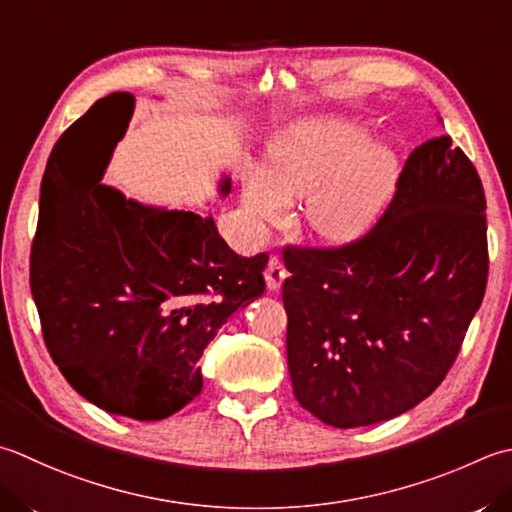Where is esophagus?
Segmentation results:
<instances>
[{
    "mask_svg": "<svg viewBox=\"0 0 512 512\" xmlns=\"http://www.w3.org/2000/svg\"><path fill=\"white\" fill-rule=\"evenodd\" d=\"M286 268H284V264L279 262L277 257H273L268 262V266H266V273H264V277H266V286H268V290H279L282 288V284H284V279H286Z\"/></svg>",
    "mask_w": 512,
    "mask_h": 512,
    "instance_id": "34e87169",
    "label": "esophagus"
}]
</instances>
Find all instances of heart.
I'll return each mask as SVG.
<instances>
[{"mask_svg":"<svg viewBox=\"0 0 512 512\" xmlns=\"http://www.w3.org/2000/svg\"><path fill=\"white\" fill-rule=\"evenodd\" d=\"M270 173L248 170L244 210L255 228L286 215L290 197H304L302 226L328 246L366 235L395 193L399 157L373 142L359 119L315 117L293 126L268 148Z\"/></svg>","mask_w":512,"mask_h":512,"instance_id":"heart-1","label":"heart"}]
</instances>
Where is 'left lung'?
<instances>
[{
    "label": "left lung",
    "instance_id": "obj_1",
    "mask_svg": "<svg viewBox=\"0 0 512 512\" xmlns=\"http://www.w3.org/2000/svg\"><path fill=\"white\" fill-rule=\"evenodd\" d=\"M284 264L297 402L335 428L393 419L444 382L482 306V179L450 137L428 139L368 235L342 248L288 246Z\"/></svg>",
    "mask_w": 512,
    "mask_h": 512
}]
</instances>
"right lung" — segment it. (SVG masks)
<instances>
[{"mask_svg":"<svg viewBox=\"0 0 512 512\" xmlns=\"http://www.w3.org/2000/svg\"><path fill=\"white\" fill-rule=\"evenodd\" d=\"M135 108L113 93L77 119L48 157L30 250L44 342L90 404L137 422L166 419L202 393L199 357L237 308L264 293L268 255L239 257L213 215L139 204L77 175L82 139ZM230 193V177L219 195Z\"/></svg>","mask_w":512,"mask_h":512,"instance_id":"1","label":"right lung"}]
</instances>
